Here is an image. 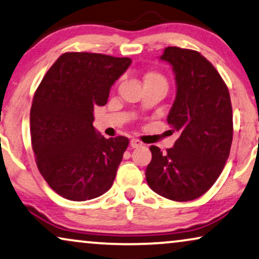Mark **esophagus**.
<instances>
[{"mask_svg": "<svg viewBox=\"0 0 259 259\" xmlns=\"http://www.w3.org/2000/svg\"><path fill=\"white\" fill-rule=\"evenodd\" d=\"M130 145H131V147L138 148V147L143 146V143H141V141H139V140H137V139H132L130 141Z\"/></svg>", "mask_w": 259, "mask_h": 259, "instance_id": "1", "label": "esophagus"}]
</instances>
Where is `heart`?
I'll return each instance as SVG.
<instances>
[{
  "label": "heart",
  "mask_w": 259,
  "mask_h": 259,
  "mask_svg": "<svg viewBox=\"0 0 259 259\" xmlns=\"http://www.w3.org/2000/svg\"><path fill=\"white\" fill-rule=\"evenodd\" d=\"M148 81H158V82L164 83L166 86V81L164 79V76H161L160 74H157V73L147 74V75L145 76V82H148Z\"/></svg>",
  "instance_id": "1"
}]
</instances>
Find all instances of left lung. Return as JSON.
Here are the masks:
<instances>
[{"label": "left lung", "mask_w": 259, "mask_h": 259, "mask_svg": "<svg viewBox=\"0 0 259 259\" xmlns=\"http://www.w3.org/2000/svg\"><path fill=\"white\" fill-rule=\"evenodd\" d=\"M172 66L177 94L167 122L180 137L162 153L151 146L148 186L167 199L199 198L215 183L232 144V107L229 90L217 69L200 53L167 47L160 56Z\"/></svg>", "instance_id": "1"}]
</instances>
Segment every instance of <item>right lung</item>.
<instances>
[{
    "label": "right lung",
    "mask_w": 259,
    "mask_h": 259,
    "mask_svg": "<svg viewBox=\"0 0 259 259\" xmlns=\"http://www.w3.org/2000/svg\"><path fill=\"white\" fill-rule=\"evenodd\" d=\"M131 63L130 58L65 53L35 92L30 136L37 168L66 199H93L113 185L128 139L102 137L93 112L107 104L113 83Z\"/></svg>",
    "instance_id": "add662e5"
}]
</instances>
